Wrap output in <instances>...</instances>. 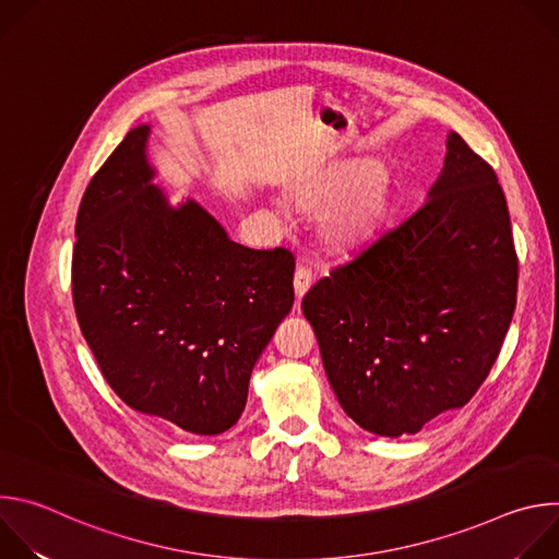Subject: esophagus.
Listing matches in <instances>:
<instances>
[{
	"label": "esophagus",
	"instance_id": "obj_1",
	"mask_svg": "<svg viewBox=\"0 0 559 559\" xmlns=\"http://www.w3.org/2000/svg\"><path fill=\"white\" fill-rule=\"evenodd\" d=\"M309 285H311V272H309L307 267L298 265L296 272H294V292H296V298H298V300L305 296V292L309 289Z\"/></svg>",
	"mask_w": 559,
	"mask_h": 559
}]
</instances>
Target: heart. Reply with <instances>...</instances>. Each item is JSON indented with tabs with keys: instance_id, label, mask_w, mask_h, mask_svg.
Listing matches in <instances>:
<instances>
[{
	"instance_id": "heart-1",
	"label": "heart",
	"mask_w": 559,
	"mask_h": 559,
	"mask_svg": "<svg viewBox=\"0 0 559 559\" xmlns=\"http://www.w3.org/2000/svg\"><path fill=\"white\" fill-rule=\"evenodd\" d=\"M330 175L305 183L294 203L307 216H321V229L334 248H354L380 221L386 205V177L371 168L354 177Z\"/></svg>"
}]
</instances>
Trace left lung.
<instances>
[{"label": "left lung", "mask_w": 559, "mask_h": 559, "mask_svg": "<svg viewBox=\"0 0 559 559\" xmlns=\"http://www.w3.org/2000/svg\"><path fill=\"white\" fill-rule=\"evenodd\" d=\"M518 298L496 170L451 132L427 201L302 298L345 414L397 438L464 407L489 376Z\"/></svg>", "instance_id": "8db88e82"}]
</instances>
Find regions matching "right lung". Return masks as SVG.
Wrapping results in <instances>:
<instances>
[{
    "label": "right lung",
    "instance_id": "right-lung-1",
    "mask_svg": "<svg viewBox=\"0 0 559 559\" xmlns=\"http://www.w3.org/2000/svg\"><path fill=\"white\" fill-rule=\"evenodd\" d=\"M132 128L76 214L72 302L121 401L194 436L241 418L252 369L294 305V257L250 250L194 201L170 207Z\"/></svg>",
    "mask_w": 559,
    "mask_h": 559
}]
</instances>
